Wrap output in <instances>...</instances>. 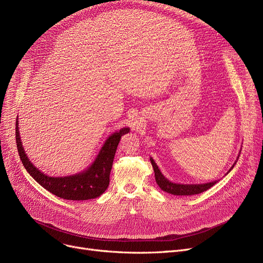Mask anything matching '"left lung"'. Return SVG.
<instances>
[{"label": "left lung", "instance_id": "obj_1", "mask_svg": "<svg viewBox=\"0 0 263 263\" xmlns=\"http://www.w3.org/2000/svg\"><path fill=\"white\" fill-rule=\"evenodd\" d=\"M150 162H151V165H153V167H154L156 181H157L158 185L164 192H167V193H170V194H173V195L185 196V195L199 194V193H202V192L206 191L217 182L215 180V181L208 182V183H204V184H178V183H174V182H171L170 180H167V179L162 175V173L160 172L159 167L157 166V164H156V162L154 161L153 158H150ZM236 163H237V161L234 162V164L232 165V167L229 170V172L233 168V166L236 165Z\"/></svg>", "mask_w": 263, "mask_h": 263}]
</instances>
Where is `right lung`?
<instances>
[{
    "mask_svg": "<svg viewBox=\"0 0 263 263\" xmlns=\"http://www.w3.org/2000/svg\"><path fill=\"white\" fill-rule=\"evenodd\" d=\"M130 131L122 128L105 141L99 155L83 173L68 177H50L36 168L25 155L16 121V142L23 166L35 180L55 196L67 200H87L102 195L109 184V174L121 136Z\"/></svg>",
    "mask_w": 263,
    "mask_h": 263,
    "instance_id": "add662e5",
    "label": "right lung"
}]
</instances>
